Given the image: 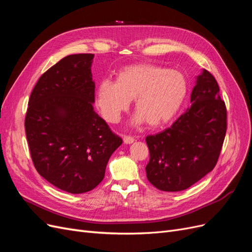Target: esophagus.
Masks as SVG:
<instances>
[{
	"instance_id": "obj_1",
	"label": "esophagus",
	"mask_w": 252,
	"mask_h": 252,
	"mask_svg": "<svg viewBox=\"0 0 252 252\" xmlns=\"http://www.w3.org/2000/svg\"><path fill=\"white\" fill-rule=\"evenodd\" d=\"M123 141L125 144H132L134 142V138H132V136H129V135H124Z\"/></svg>"
}]
</instances>
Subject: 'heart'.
<instances>
[{"instance_id": "heart-1", "label": "heart", "mask_w": 252, "mask_h": 252, "mask_svg": "<svg viewBox=\"0 0 252 252\" xmlns=\"http://www.w3.org/2000/svg\"><path fill=\"white\" fill-rule=\"evenodd\" d=\"M188 91L181 71L143 63L127 66L117 73V82L104 79L97 84L95 102L103 118L118 123L134 98L136 112L131 124L163 126L177 116Z\"/></svg>"}]
</instances>
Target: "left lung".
Wrapping results in <instances>:
<instances>
[{
  "label": "left lung",
  "mask_w": 252,
  "mask_h": 252,
  "mask_svg": "<svg viewBox=\"0 0 252 252\" xmlns=\"http://www.w3.org/2000/svg\"><path fill=\"white\" fill-rule=\"evenodd\" d=\"M190 102L170 128L146 138L147 179L162 191H181L200 181L215 168L223 146L226 106L218 82L207 70L196 77Z\"/></svg>",
  "instance_id": "obj_1"
}]
</instances>
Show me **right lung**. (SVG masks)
Here are the masks:
<instances>
[{"label":"right lung","instance_id":"obj_1","mask_svg":"<svg viewBox=\"0 0 252 252\" xmlns=\"http://www.w3.org/2000/svg\"><path fill=\"white\" fill-rule=\"evenodd\" d=\"M94 57L67 56L43 73L25 118L35 169L69 193L87 192L100 184L111 155L123 143L94 109Z\"/></svg>","mask_w":252,"mask_h":252}]
</instances>
